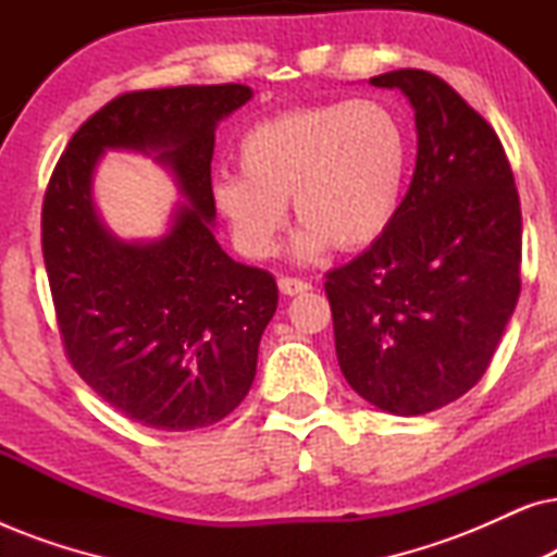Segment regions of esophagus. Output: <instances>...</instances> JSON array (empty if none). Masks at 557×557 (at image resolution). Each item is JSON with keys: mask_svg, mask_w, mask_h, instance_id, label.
Masks as SVG:
<instances>
[{"mask_svg": "<svg viewBox=\"0 0 557 557\" xmlns=\"http://www.w3.org/2000/svg\"><path fill=\"white\" fill-rule=\"evenodd\" d=\"M278 288H281V294H286V296H299L304 292H309L311 284H307V281H301V278L284 276V278H278Z\"/></svg>", "mask_w": 557, "mask_h": 557, "instance_id": "esophagus-1", "label": "esophagus"}]
</instances>
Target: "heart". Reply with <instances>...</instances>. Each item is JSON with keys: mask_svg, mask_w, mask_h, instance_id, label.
Here are the masks:
<instances>
[{"mask_svg": "<svg viewBox=\"0 0 557 557\" xmlns=\"http://www.w3.org/2000/svg\"><path fill=\"white\" fill-rule=\"evenodd\" d=\"M240 174L212 185V202L250 258H271L292 200L294 256L375 246L398 218L410 170L400 113L375 98L301 106L258 121L238 141Z\"/></svg>", "mask_w": 557, "mask_h": 557, "instance_id": "heart-1", "label": "heart"}]
</instances>
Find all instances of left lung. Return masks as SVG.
I'll return each mask as SVG.
<instances>
[{
  "mask_svg": "<svg viewBox=\"0 0 557 557\" xmlns=\"http://www.w3.org/2000/svg\"><path fill=\"white\" fill-rule=\"evenodd\" d=\"M413 106L418 154L383 238L326 273L334 347L385 413L444 408L484 375L520 296L522 212L494 128L436 75L370 78Z\"/></svg>",
  "mask_w": 557,
  "mask_h": 557,
  "instance_id": "left-lung-1",
  "label": "left lung"
}]
</instances>
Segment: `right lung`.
I'll return each mask as SVG.
<instances>
[{"mask_svg": "<svg viewBox=\"0 0 557 557\" xmlns=\"http://www.w3.org/2000/svg\"><path fill=\"white\" fill-rule=\"evenodd\" d=\"M253 98L240 83L124 94L73 134L42 202V256L67 360L132 421L195 431L223 421L256 377L278 304L269 271L215 240V128ZM106 150H136L173 174L168 231L124 242L102 223L92 180Z\"/></svg>", "mask_w": 557, "mask_h": 557, "instance_id": "right-lung-1", "label": "right lung"}]
</instances>
